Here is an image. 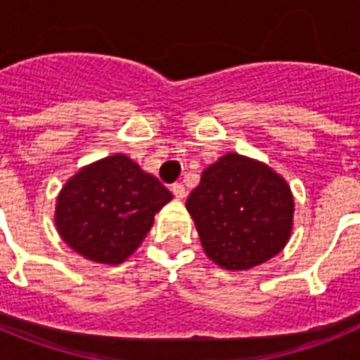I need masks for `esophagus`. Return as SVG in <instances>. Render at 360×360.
Listing matches in <instances>:
<instances>
[{"label": "esophagus", "instance_id": "obj_1", "mask_svg": "<svg viewBox=\"0 0 360 360\" xmlns=\"http://www.w3.org/2000/svg\"><path fill=\"white\" fill-rule=\"evenodd\" d=\"M171 191H173L174 198H178V200H184L187 196L186 187H184V184H180V182L173 184V186H171Z\"/></svg>", "mask_w": 360, "mask_h": 360}]
</instances>
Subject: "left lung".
Here are the masks:
<instances>
[{
  "instance_id": "obj_1",
  "label": "left lung",
  "mask_w": 360,
  "mask_h": 360,
  "mask_svg": "<svg viewBox=\"0 0 360 360\" xmlns=\"http://www.w3.org/2000/svg\"><path fill=\"white\" fill-rule=\"evenodd\" d=\"M186 207L205 254L227 270L262 265L290 238V187L265 164L236 153L203 171Z\"/></svg>"
}]
</instances>
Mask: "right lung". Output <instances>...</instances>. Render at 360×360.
I'll list each match as a JSON object with an SVG mask.
<instances>
[{
	"label": "right lung",
	"mask_w": 360,
	"mask_h": 360,
	"mask_svg": "<svg viewBox=\"0 0 360 360\" xmlns=\"http://www.w3.org/2000/svg\"><path fill=\"white\" fill-rule=\"evenodd\" d=\"M171 198L157 178L128 157L113 155L86 165L65 184L57 198V231L81 256L119 265L139 249Z\"/></svg>",
	"instance_id": "right-lung-1"
}]
</instances>
